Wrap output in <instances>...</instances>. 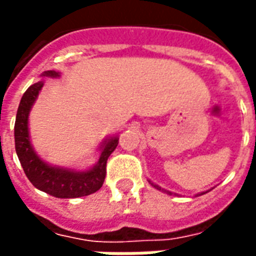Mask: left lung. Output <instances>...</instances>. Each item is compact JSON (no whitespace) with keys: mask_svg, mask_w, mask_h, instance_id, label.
I'll return each mask as SVG.
<instances>
[{"mask_svg":"<svg viewBox=\"0 0 256 256\" xmlns=\"http://www.w3.org/2000/svg\"><path fill=\"white\" fill-rule=\"evenodd\" d=\"M149 183H150V184H152V186L154 187V188H157V190H160V191H162V192H166V194H170V196H172V192H171V191L166 190V188H162V187H160V186H157V184H154V183H153V182H150V180H149ZM206 192H208V191H206ZM204 194H205V192H200V194H198V196H204Z\"/></svg>","mask_w":256,"mask_h":256,"instance_id":"8db88e82","label":"left lung"}]
</instances>
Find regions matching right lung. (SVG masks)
Instances as JSON below:
<instances>
[{
	"label": "right lung",
	"mask_w": 256,
	"mask_h": 256,
	"mask_svg": "<svg viewBox=\"0 0 256 256\" xmlns=\"http://www.w3.org/2000/svg\"><path fill=\"white\" fill-rule=\"evenodd\" d=\"M40 76L58 78L60 74V72L47 70ZM43 85L44 80L32 84L26 90V94H22L17 108L14 122V146L22 170L34 186L56 198H78L94 194L103 186L107 160L110 154L115 150V148L118 146L119 136L104 138L99 146L100 156L98 162L82 171L46 162L39 157L32 146L28 128L30 112L40 94Z\"/></svg>",
	"instance_id": "right-lung-1"
}]
</instances>
